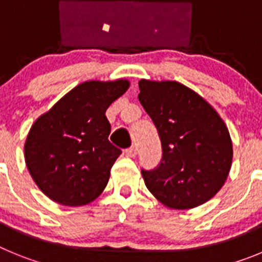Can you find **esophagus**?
<instances>
[{"label": "esophagus", "instance_id": "obj_1", "mask_svg": "<svg viewBox=\"0 0 262 262\" xmlns=\"http://www.w3.org/2000/svg\"><path fill=\"white\" fill-rule=\"evenodd\" d=\"M136 154H138V149H136V147H129V148H127L126 151H124V155H126L127 157H131V159H133V157H135L136 156Z\"/></svg>", "mask_w": 262, "mask_h": 262}]
</instances>
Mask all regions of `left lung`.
<instances>
[{"mask_svg": "<svg viewBox=\"0 0 262 262\" xmlns=\"http://www.w3.org/2000/svg\"><path fill=\"white\" fill-rule=\"evenodd\" d=\"M138 98L151 117L163 148L161 163L142 170L145 186L166 207L193 209L226 182L232 140L214 107L177 81H139Z\"/></svg>", "mask_w": 262, "mask_h": 262, "instance_id": "1", "label": "left lung"}]
</instances>
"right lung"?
<instances>
[{
  "mask_svg": "<svg viewBox=\"0 0 262 262\" xmlns=\"http://www.w3.org/2000/svg\"><path fill=\"white\" fill-rule=\"evenodd\" d=\"M129 81H85L34 122L25 143L32 180L53 202L84 206L105 190L122 154L108 142L105 113Z\"/></svg>",
  "mask_w": 262,
  "mask_h": 262,
  "instance_id": "right-lung-1",
  "label": "right lung"
}]
</instances>
